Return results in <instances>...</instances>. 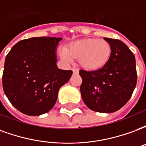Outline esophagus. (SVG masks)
Returning <instances> with one entry per match:
<instances>
[{
  "label": "esophagus",
  "mask_w": 146,
  "mask_h": 146,
  "mask_svg": "<svg viewBox=\"0 0 146 146\" xmlns=\"http://www.w3.org/2000/svg\"><path fill=\"white\" fill-rule=\"evenodd\" d=\"M72 71L73 72V73H79V70H77V69H75V68H73V69H72Z\"/></svg>",
  "instance_id": "34e87169"
}]
</instances>
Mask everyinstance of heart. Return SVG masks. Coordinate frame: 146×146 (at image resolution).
I'll use <instances>...</instances> for the list:
<instances>
[{
	"mask_svg": "<svg viewBox=\"0 0 146 146\" xmlns=\"http://www.w3.org/2000/svg\"><path fill=\"white\" fill-rule=\"evenodd\" d=\"M111 46L106 40L85 38L75 40L59 51L61 58L68 64L78 58L79 64L87 70H98L104 67L110 59Z\"/></svg>",
	"mask_w": 146,
	"mask_h": 146,
	"instance_id": "obj_1",
	"label": "heart"
}]
</instances>
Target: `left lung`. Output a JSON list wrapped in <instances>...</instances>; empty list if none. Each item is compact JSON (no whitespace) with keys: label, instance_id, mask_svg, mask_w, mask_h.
Wrapping results in <instances>:
<instances>
[{"label":"left lung","instance_id":"8db88e82","mask_svg":"<svg viewBox=\"0 0 146 146\" xmlns=\"http://www.w3.org/2000/svg\"><path fill=\"white\" fill-rule=\"evenodd\" d=\"M111 46L110 59L104 67L95 71L80 70L82 78L80 93L90 110L110 113L128 102L137 83L134 54L119 40L106 38Z\"/></svg>","mask_w":146,"mask_h":146}]
</instances>
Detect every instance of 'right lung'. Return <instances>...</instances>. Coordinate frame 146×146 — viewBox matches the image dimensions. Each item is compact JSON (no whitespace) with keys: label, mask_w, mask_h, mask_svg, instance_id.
Instances as JSON below:
<instances>
[{"label":"right lung","mask_w":146,"mask_h":146,"mask_svg":"<svg viewBox=\"0 0 146 146\" xmlns=\"http://www.w3.org/2000/svg\"><path fill=\"white\" fill-rule=\"evenodd\" d=\"M62 37H32L11 48L5 62L2 84L5 95L19 111L28 116L49 112L58 93L73 74L57 66Z\"/></svg>","instance_id":"add662e5"}]
</instances>
